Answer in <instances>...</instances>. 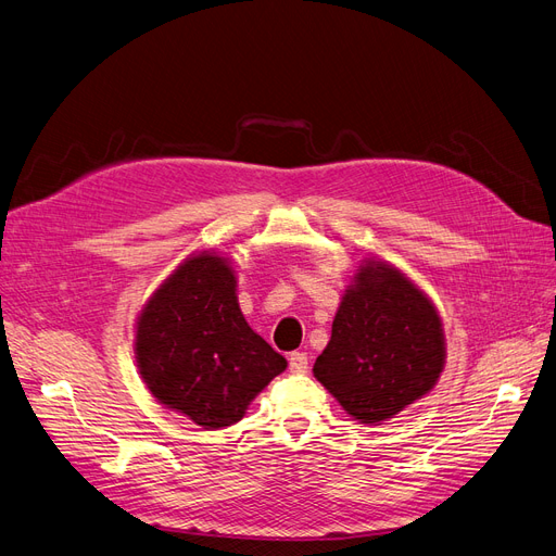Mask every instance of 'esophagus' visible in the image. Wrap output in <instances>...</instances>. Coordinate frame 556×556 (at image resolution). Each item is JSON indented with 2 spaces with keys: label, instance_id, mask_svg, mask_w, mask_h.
<instances>
[{
  "label": "esophagus",
  "instance_id": "34e87169",
  "mask_svg": "<svg viewBox=\"0 0 556 556\" xmlns=\"http://www.w3.org/2000/svg\"><path fill=\"white\" fill-rule=\"evenodd\" d=\"M288 368L295 375H304L308 370V356L304 352H293L288 356Z\"/></svg>",
  "mask_w": 556,
  "mask_h": 556
}]
</instances>
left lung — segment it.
I'll return each mask as SVG.
<instances>
[{
  "label": "left lung",
  "mask_w": 556,
  "mask_h": 556,
  "mask_svg": "<svg viewBox=\"0 0 556 556\" xmlns=\"http://www.w3.org/2000/svg\"><path fill=\"white\" fill-rule=\"evenodd\" d=\"M443 325L429 298L381 261L361 265L313 375L361 422L393 418L437 383Z\"/></svg>",
  "instance_id": "1"
}]
</instances>
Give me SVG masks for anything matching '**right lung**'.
<instances>
[{
	"label": "right lung",
	"instance_id": "right-lung-1",
	"mask_svg": "<svg viewBox=\"0 0 556 556\" xmlns=\"http://www.w3.org/2000/svg\"><path fill=\"white\" fill-rule=\"evenodd\" d=\"M136 329L152 395L204 429L238 422L286 370V358L245 323L231 265L215 254L188 258L144 304Z\"/></svg>",
	"mask_w": 556,
	"mask_h": 556
}]
</instances>
